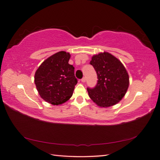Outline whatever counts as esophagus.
Masks as SVG:
<instances>
[{"label": "esophagus", "instance_id": "34e87169", "mask_svg": "<svg viewBox=\"0 0 160 160\" xmlns=\"http://www.w3.org/2000/svg\"><path fill=\"white\" fill-rule=\"evenodd\" d=\"M81 82H83V83H84V82H85V81H86V78L85 77H83L82 78V79H81Z\"/></svg>", "mask_w": 160, "mask_h": 160}]
</instances>
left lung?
Instances as JSON below:
<instances>
[{
  "instance_id": "1",
  "label": "left lung",
  "mask_w": 160,
  "mask_h": 160,
  "mask_svg": "<svg viewBox=\"0 0 160 160\" xmlns=\"http://www.w3.org/2000/svg\"><path fill=\"white\" fill-rule=\"evenodd\" d=\"M90 64L98 75L93 88H87L90 98L100 107H109L121 100L129 87V75L124 65L108 52L92 57Z\"/></svg>"
}]
</instances>
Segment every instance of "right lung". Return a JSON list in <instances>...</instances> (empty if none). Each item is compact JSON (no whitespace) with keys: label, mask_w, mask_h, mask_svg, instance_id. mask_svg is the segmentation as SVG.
I'll return each instance as SVG.
<instances>
[{"label":"right lung","mask_w":160,"mask_h":160,"mask_svg":"<svg viewBox=\"0 0 160 160\" xmlns=\"http://www.w3.org/2000/svg\"><path fill=\"white\" fill-rule=\"evenodd\" d=\"M70 58V53L61 51L45 60L35 72L36 88L48 103L62 104L73 94L77 79L74 68L68 63Z\"/></svg>","instance_id":"1"}]
</instances>
